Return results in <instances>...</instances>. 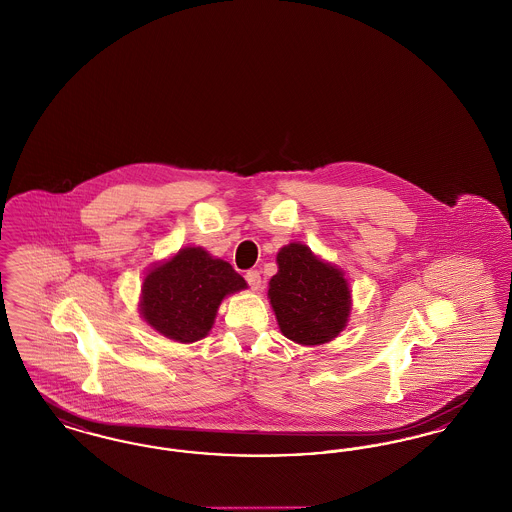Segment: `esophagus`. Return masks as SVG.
Returning a JSON list of instances; mask_svg holds the SVG:
<instances>
[{"mask_svg":"<svg viewBox=\"0 0 512 512\" xmlns=\"http://www.w3.org/2000/svg\"><path fill=\"white\" fill-rule=\"evenodd\" d=\"M245 280L251 286V290H259L261 288V274L257 270H249L245 272Z\"/></svg>","mask_w":512,"mask_h":512,"instance_id":"esophagus-1","label":"esophagus"}]
</instances>
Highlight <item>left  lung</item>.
Returning a JSON list of instances; mask_svg holds the SVG:
<instances>
[{
    "label": "left lung",
    "mask_w": 512,
    "mask_h": 512,
    "mask_svg": "<svg viewBox=\"0 0 512 512\" xmlns=\"http://www.w3.org/2000/svg\"><path fill=\"white\" fill-rule=\"evenodd\" d=\"M276 265L268 299L280 332L305 347L336 340L353 307L345 272L301 242L280 247Z\"/></svg>",
    "instance_id": "left-lung-1"
}]
</instances>
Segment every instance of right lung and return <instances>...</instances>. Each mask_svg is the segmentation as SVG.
Instances as JSON below:
<instances>
[{"mask_svg":"<svg viewBox=\"0 0 512 512\" xmlns=\"http://www.w3.org/2000/svg\"><path fill=\"white\" fill-rule=\"evenodd\" d=\"M247 288L230 263L199 245H186L147 268L140 292V317L161 336L178 343L203 340L220 303Z\"/></svg>","mask_w":512,"mask_h":512,"instance_id":"add662e5","label":"right lung"}]
</instances>
